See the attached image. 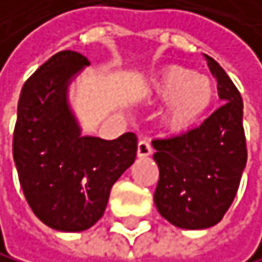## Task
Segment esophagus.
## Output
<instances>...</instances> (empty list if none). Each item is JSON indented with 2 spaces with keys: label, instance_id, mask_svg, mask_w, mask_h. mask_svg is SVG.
Here are the masks:
<instances>
[{
  "label": "esophagus",
  "instance_id": "esophagus-1",
  "mask_svg": "<svg viewBox=\"0 0 262 262\" xmlns=\"http://www.w3.org/2000/svg\"><path fill=\"white\" fill-rule=\"evenodd\" d=\"M137 155L140 158H146L149 155H153V146H151V143L146 142V140H140L137 146Z\"/></svg>",
  "mask_w": 262,
  "mask_h": 262
}]
</instances>
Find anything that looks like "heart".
I'll use <instances>...</instances> for the list:
<instances>
[{
    "label": "heart",
    "instance_id": "1",
    "mask_svg": "<svg viewBox=\"0 0 262 262\" xmlns=\"http://www.w3.org/2000/svg\"><path fill=\"white\" fill-rule=\"evenodd\" d=\"M153 96L167 104V127L184 132L195 127L208 113L216 96V86L209 77L184 67H172L155 82Z\"/></svg>",
    "mask_w": 262,
    "mask_h": 262
}]
</instances>
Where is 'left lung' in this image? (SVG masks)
Segmentation results:
<instances>
[{"label":"left lung","instance_id":"left-lung-1","mask_svg":"<svg viewBox=\"0 0 262 262\" xmlns=\"http://www.w3.org/2000/svg\"><path fill=\"white\" fill-rule=\"evenodd\" d=\"M206 62L224 104L200 127L153 140L159 167L155 205L172 226L187 230L212 227L224 217L248 158L242 95L212 57Z\"/></svg>","mask_w":262,"mask_h":262}]
</instances>
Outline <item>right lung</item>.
<instances>
[{
	"mask_svg": "<svg viewBox=\"0 0 262 262\" xmlns=\"http://www.w3.org/2000/svg\"><path fill=\"white\" fill-rule=\"evenodd\" d=\"M90 61L75 51L51 56L24 83L12 155L29 206L43 224L82 232L103 217L114 182L134 164L137 137H82L67 86Z\"/></svg>",
	"mask_w": 262,
	"mask_h": 262,
	"instance_id": "add662e5",
	"label": "right lung"
}]
</instances>
